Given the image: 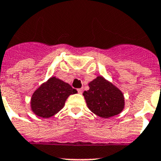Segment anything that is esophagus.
I'll list each match as a JSON object with an SVG mask.
<instances>
[{"label": "esophagus", "instance_id": "1", "mask_svg": "<svg viewBox=\"0 0 161 161\" xmlns=\"http://www.w3.org/2000/svg\"><path fill=\"white\" fill-rule=\"evenodd\" d=\"M77 91H78V92H79V94H82V88L77 89Z\"/></svg>", "mask_w": 161, "mask_h": 161}]
</instances>
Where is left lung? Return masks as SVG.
Instances as JSON below:
<instances>
[{
    "label": "left lung",
    "mask_w": 161,
    "mask_h": 161,
    "mask_svg": "<svg viewBox=\"0 0 161 161\" xmlns=\"http://www.w3.org/2000/svg\"><path fill=\"white\" fill-rule=\"evenodd\" d=\"M89 90L83 92L89 109L96 115L108 118L119 114L125 105L122 92L101 76L88 84Z\"/></svg>",
    "instance_id": "obj_1"
}]
</instances>
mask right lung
Instances as JSON below:
<instances>
[{
	"mask_svg": "<svg viewBox=\"0 0 161 161\" xmlns=\"http://www.w3.org/2000/svg\"><path fill=\"white\" fill-rule=\"evenodd\" d=\"M76 92L69 84L53 77L32 95L31 101L32 111L44 118L52 117L64 107L68 96Z\"/></svg>",
	"mask_w": 161,
	"mask_h": 161,
	"instance_id": "right-lung-1",
	"label": "right lung"
}]
</instances>
